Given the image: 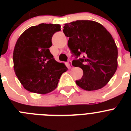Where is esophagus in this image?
I'll return each mask as SVG.
<instances>
[{"label": "esophagus", "mask_w": 131, "mask_h": 131, "mask_svg": "<svg viewBox=\"0 0 131 131\" xmlns=\"http://www.w3.org/2000/svg\"><path fill=\"white\" fill-rule=\"evenodd\" d=\"M68 68H69V69H71V68H73V66H72V64H71V60H69V61L68 62Z\"/></svg>", "instance_id": "esophagus-1"}]
</instances>
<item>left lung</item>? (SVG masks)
<instances>
[{
	"instance_id": "obj_1",
	"label": "left lung",
	"mask_w": 131,
	"mask_h": 131,
	"mask_svg": "<svg viewBox=\"0 0 131 131\" xmlns=\"http://www.w3.org/2000/svg\"><path fill=\"white\" fill-rule=\"evenodd\" d=\"M65 35L69 37L68 47L77 58L72 64L81 68L83 77L76 84L85 91H96L108 83L117 68L118 50L108 31L99 23L77 20L65 24Z\"/></svg>"
}]
</instances>
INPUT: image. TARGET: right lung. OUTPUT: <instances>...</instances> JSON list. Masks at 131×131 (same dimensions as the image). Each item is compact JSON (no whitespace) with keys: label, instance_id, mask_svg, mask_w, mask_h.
I'll use <instances>...</instances> for the list:
<instances>
[{"label":"right lung","instance_id":"1","mask_svg":"<svg viewBox=\"0 0 131 131\" xmlns=\"http://www.w3.org/2000/svg\"><path fill=\"white\" fill-rule=\"evenodd\" d=\"M60 27L59 24H40L26 29L18 38L13 52L14 69L27 91L49 93L57 88L62 74L68 70L54 60L49 50L52 35Z\"/></svg>","mask_w":131,"mask_h":131}]
</instances>
